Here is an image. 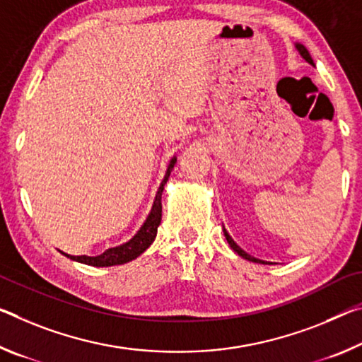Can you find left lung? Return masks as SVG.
<instances>
[{"label": "left lung", "mask_w": 362, "mask_h": 362, "mask_svg": "<svg viewBox=\"0 0 362 362\" xmlns=\"http://www.w3.org/2000/svg\"><path fill=\"white\" fill-rule=\"evenodd\" d=\"M296 49L298 51H300V54L303 56V57H305V59L309 62V64H314V62H313V57H311V54H309V51L305 48V47H303V45H300V43H298L296 45ZM223 235H226V238H227V242H228V245H230V248L235 251V253H238L240 256H242V257H245V259H248V261H253V262H261V264H267V262H264V261H261V259H256V257H253V256H250V255H246L245 253V251L242 250V248H240V246L237 245V243H235L233 242V240H232V237H230V235H228L227 233V230H226V228H223Z\"/></svg>", "instance_id": "obj_1"}]
</instances>
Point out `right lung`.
Returning a JSON list of instances; mask_svg holds the SVG:
<instances>
[{
  "label": "right lung",
  "mask_w": 362,
  "mask_h": 362,
  "mask_svg": "<svg viewBox=\"0 0 362 362\" xmlns=\"http://www.w3.org/2000/svg\"><path fill=\"white\" fill-rule=\"evenodd\" d=\"M174 164H175V158L170 160L168 172H165L164 180L160 182V187L156 193V198H154V204H153L150 216L146 217L145 223H143L140 230L136 232V235L130 240V242L116 246V248H109L100 256H69V255H66V256L71 257V259H74V261L88 264V266H96V267L117 266V264L129 262L132 259H135L136 256H140L143 251H145L148 246L154 242V238H156V232H158V227L160 223V216H163V204H160V197H163L164 185H165V182L169 180L170 169L174 168Z\"/></svg>",
  "instance_id": "1"
}]
</instances>
